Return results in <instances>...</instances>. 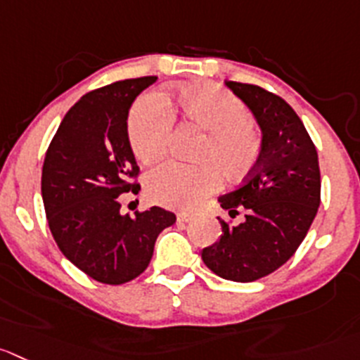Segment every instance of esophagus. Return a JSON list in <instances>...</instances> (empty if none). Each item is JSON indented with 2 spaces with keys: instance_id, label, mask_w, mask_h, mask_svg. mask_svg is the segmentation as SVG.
Here are the masks:
<instances>
[{
  "instance_id": "obj_1",
  "label": "esophagus",
  "mask_w": 360,
  "mask_h": 360,
  "mask_svg": "<svg viewBox=\"0 0 360 360\" xmlns=\"http://www.w3.org/2000/svg\"><path fill=\"white\" fill-rule=\"evenodd\" d=\"M178 222H191L194 219L193 214H186V212H182V214H178L176 215Z\"/></svg>"
}]
</instances>
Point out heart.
Returning <instances> with one entry per match:
<instances>
[{"mask_svg": "<svg viewBox=\"0 0 360 360\" xmlns=\"http://www.w3.org/2000/svg\"><path fill=\"white\" fill-rule=\"evenodd\" d=\"M184 118L207 131L196 150V166L162 162L146 173L145 189L152 201L171 208H193L226 178L245 176L262 157V136L251 122V111L235 94L210 83L184 86L174 97ZM171 112L159 95L139 98L129 115L127 136L136 159L145 164L166 153Z\"/></svg>", "mask_w": 360, "mask_h": 360, "instance_id": "b5f03b06", "label": "heart"}]
</instances>
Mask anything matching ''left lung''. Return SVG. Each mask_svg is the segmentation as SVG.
<instances>
[{
    "label": "left lung",
    "mask_w": 360,
    "mask_h": 360,
    "mask_svg": "<svg viewBox=\"0 0 360 360\" xmlns=\"http://www.w3.org/2000/svg\"><path fill=\"white\" fill-rule=\"evenodd\" d=\"M262 129V157L237 189L219 196L233 226L221 222L219 242L201 251L222 279L251 283L285 265L309 231L320 207V166L314 143L292 105L256 84L226 81Z\"/></svg>",
    "instance_id": "left-lung-1"
}]
</instances>
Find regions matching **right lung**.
<instances>
[{
  "mask_svg": "<svg viewBox=\"0 0 360 360\" xmlns=\"http://www.w3.org/2000/svg\"><path fill=\"white\" fill-rule=\"evenodd\" d=\"M155 79L116 81L83 95L46 152L42 200L51 233L77 269L104 285H123L145 272L159 233L176 221L160 207L134 217L120 214V194L139 191L127 116Z\"/></svg>",
  "mask_w": 360,
  "mask_h": 360,
  "instance_id": "add662e5",
  "label": "right lung"
}]
</instances>
